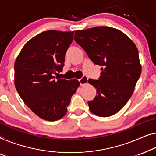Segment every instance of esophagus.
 I'll return each mask as SVG.
<instances>
[{
	"mask_svg": "<svg viewBox=\"0 0 156 156\" xmlns=\"http://www.w3.org/2000/svg\"><path fill=\"white\" fill-rule=\"evenodd\" d=\"M87 80H88V79H87V76H83V77L80 79H79V82H80V84L81 86H82V85H86L87 83Z\"/></svg>",
	"mask_w": 156,
	"mask_h": 156,
	"instance_id": "esophagus-1",
	"label": "esophagus"
}]
</instances>
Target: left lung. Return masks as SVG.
I'll return each mask as SVG.
<instances>
[{
  "mask_svg": "<svg viewBox=\"0 0 156 156\" xmlns=\"http://www.w3.org/2000/svg\"><path fill=\"white\" fill-rule=\"evenodd\" d=\"M74 39L102 66L99 80H87L97 90L87 102L90 110L102 117L117 113L130 99L141 73L135 44L120 30L104 26L76 30Z\"/></svg>",
  "mask_w": 156,
  "mask_h": 156,
  "instance_id": "left-lung-1",
  "label": "left lung"
}]
</instances>
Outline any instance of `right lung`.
Masks as SVG:
<instances>
[{"mask_svg": "<svg viewBox=\"0 0 156 156\" xmlns=\"http://www.w3.org/2000/svg\"><path fill=\"white\" fill-rule=\"evenodd\" d=\"M74 32L49 30L27 41L15 62V85L25 104L41 119L56 121L67 112L80 83L59 78Z\"/></svg>", "mask_w": 156, "mask_h": 156, "instance_id": "right-lung-1", "label": "right lung"}]
</instances>
